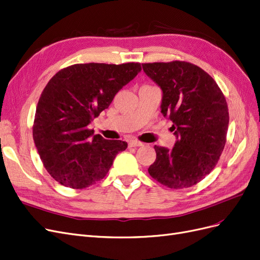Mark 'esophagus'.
I'll return each instance as SVG.
<instances>
[{"mask_svg": "<svg viewBox=\"0 0 260 260\" xmlns=\"http://www.w3.org/2000/svg\"><path fill=\"white\" fill-rule=\"evenodd\" d=\"M129 146H130V147L143 146V143H141V142H139V141H137V140H132V141H130V143H129Z\"/></svg>", "mask_w": 260, "mask_h": 260, "instance_id": "1", "label": "esophagus"}]
</instances>
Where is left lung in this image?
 Instances as JSON below:
<instances>
[{"instance_id":"1","label":"left lung","mask_w":260,"mask_h":260,"mask_svg":"<svg viewBox=\"0 0 260 260\" xmlns=\"http://www.w3.org/2000/svg\"><path fill=\"white\" fill-rule=\"evenodd\" d=\"M162 91L161 113L173 124L172 149L155 145L149 175L169 188L181 189L207 176L226 144L229 113L225 96L207 72L184 61L142 64Z\"/></svg>"}]
</instances>
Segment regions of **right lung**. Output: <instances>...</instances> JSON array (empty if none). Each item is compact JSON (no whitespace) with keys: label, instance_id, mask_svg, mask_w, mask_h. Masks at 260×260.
I'll list each match as a JSON object with an SVG mask.
<instances>
[{"label":"right lung","instance_id":"add662e5","mask_svg":"<svg viewBox=\"0 0 260 260\" xmlns=\"http://www.w3.org/2000/svg\"><path fill=\"white\" fill-rule=\"evenodd\" d=\"M140 63H85L53 76L41 94L33 140L47 172L63 186L82 189L107 174L127 142L105 140L88 129L115 94L141 72Z\"/></svg>","mask_w":260,"mask_h":260}]
</instances>
